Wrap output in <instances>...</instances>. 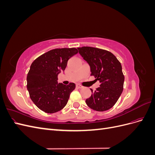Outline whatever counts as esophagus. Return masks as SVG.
Segmentation results:
<instances>
[{
	"label": "esophagus",
	"instance_id": "esophagus-1",
	"mask_svg": "<svg viewBox=\"0 0 155 155\" xmlns=\"http://www.w3.org/2000/svg\"><path fill=\"white\" fill-rule=\"evenodd\" d=\"M76 87H78V88H82L83 87L81 86V85H79V84H77V85H76Z\"/></svg>",
	"mask_w": 155,
	"mask_h": 155
}]
</instances>
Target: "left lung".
Segmentation results:
<instances>
[{"label": "left lung", "instance_id": "obj_1", "mask_svg": "<svg viewBox=\"0 0 155 155\" xmlns=\"http://www.w3.org/2000/svg\"><path fill=\"white\" fill-rule=\"evenodd\" d=\"M79 53L91 67V76L99 81L100 87L92 91L87 105L96 111H105L113 107L124 89V76L119 61L110 51L97 48L83 46Z\"/></svg>", "mask_w": 155, "mask_h": 155}]
</instances>
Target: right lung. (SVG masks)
Wrapping results in <instances>:
<instances>
[{
    "mask_svg": "<svg viewBox=\"0 0 155 155\" xmlns=\"http://www.w3.org/2000/svg\"><path fill=\"white\" fill-rule=\"evenodd\" d=\"M78 52L75 48L51 50L31 63L27 75V89L31 100L41 110L54 113L67 105L76 85L58 83V76L64 71L68 59Z\"/></svg>",
    "mask_w": 155,
    "mask_h": 155,
    "instance_id": "right-lung-1",
    "label": "right lung"
}]
</instances>
